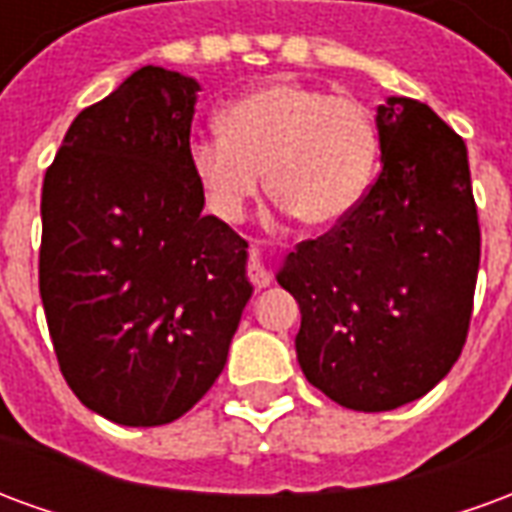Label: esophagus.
Segmentation results:
<instances>
[{
	"instance_id": "1",
	"label": "esophagus",
	"mask_w": 512,
	"mask_h": 512,
	"mask_svg": "<svg viewBox=\"0 0 512 512\" xmlns=\"http://www.w3.org/2000/svg\"><path fill=\"white\" fill-rule=\"evenodd\" d=\"M249 279L257 290L268 288L271 285V274L266 271V260H263V252L260 249H252V263H249Z\"/></svg>"
}]
</instances>
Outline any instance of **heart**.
I'll list each match as a JSON object with an SVG mask.
<instances>
[{
	"label": "heart",
	"mask_w": 512,
	"mask_h": 512,
	"mask_svg": "<svg viewBox=\"0 0 512 512\" xmlns=\"http://www.w3.org/2000/svg\"><path fill=\"white\" fill-rule=\"evenodd\" d=\"M222 136H197L189 164L202 197L238 222L263 186L301 224L329 230L365 200L378 134L365 106L301 82H268L219 112Z\"/></svg>",
	"instance_id": "1"
}]
</instances>
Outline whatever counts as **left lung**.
<instances>
[{
	"instance_id": "left-lung-1",
	"label": "left lung",
	"mask_w": 512,
	"mask_h": 512,
	"mask_svg": "<svg viewBox=\"0 0 512 512\" xmlns=\"http://www.w3.org/2000/svg\"><path fill=\"white\" fill-rule=\"evenodd\" d=\"M381 172L345 222L285 257L296 356L354 411H392L450 373L472 321L480 224L466 145L428 104L386 98Z\"/></svg>"
}]
</instances>
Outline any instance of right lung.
<instances>
[{
  "instance_id": "1",
  "label": "right lung",
  "mask_w": 512,
  "mask_h": 512,
  "mask_svg": "<svg viewBox=\"0 0 512 512\" xmlns=\"http://www.w3.org/2000/svg\"><path fill=\"white\" fill-rule=\"evenodd\" d=\"M200 84L145 65L73 120L43 178L40 299L84 406L128 428L183 417L227 362L246 241L205 216L189 164Z\"/></svg>"
}]
</instances>
